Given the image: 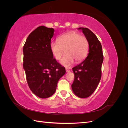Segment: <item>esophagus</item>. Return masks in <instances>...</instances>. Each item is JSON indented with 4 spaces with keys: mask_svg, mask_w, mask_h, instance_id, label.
I'll use <instances>...</instances> for the list:
<instances>
[{
    "mask_svg": "<svg viewBox=\"0 0 128 128\" xmlns=\"http://www.w3.org/2000/svg\"><path fill=\"white\" fill-rule=\"evenodd\" d=\"M66 72H70V70H69V69H66Z\"/></svg>",
    "mask_w": 128,
    "mask_h": 128,
    "instance_id": "esophagus-1",
    "label": "esophagus"
}]
</instances>
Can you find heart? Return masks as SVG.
Returning a JSON list of instances; mask_svg holds the SVG:
<instances>
[{
    "label": "heart",
    "mask_w": 128,
    "mask_h": 128,
    "mask_svg": "<svg viewBox=\"0 0 128 128\" xmlns=\"http://www.w3.org/2000/svg\"><path fill=\"white\" fill-rule=\"evenodd\" d=\"M50 48L53 56L58 60L61 59L65 50L66 54L61 60L60 64L65 67H69L75 61L80 63L86 58L89 42L86 37L72 31L58 37L57 41L52 42Z\"/></svg>",
    "instance_id": "1"
}]
</instances>
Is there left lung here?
I'll list each match as a JSON object with an SVG mask.
<instances>
[{
	"label": "left lung",
	"instance_id": "1",
	"mask_svg": "<svg viewBox=\"0 0 128 128\" xmlns=\"http://www.w3.org/2000/svg\"><path fill=\"white\" fill-rule=\"evenodd\" d=\"M89 42L88 56L72 71L75 78L72 85L74 94L81 98H88L95 91L101 79L104 56L101 43L95 34L86 28H78Z\"/></svg>",
	"mask_w": 128,
	"mask_h": 128
}]
</instances>
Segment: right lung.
Here are the masks:
<instances>
[{
	"label": "right lung",
	"mask_w": 128,
	"mask_h": 128,
	"mask_svg": "<svg viewBox=\"0 0 128 128\" xmlns=\"http://www.w3.org/2000/svg\"><path fill=\"white\" fill-rule=\"evenodd\" d=\"M54 29L38 26L30 33L23 48L24 67L28 86L40 98L54 94L59 79L66 73L50 48Z\"/></svg>",
	"instance_id": "right-lung-1"
}]
</instances>
